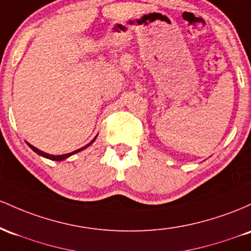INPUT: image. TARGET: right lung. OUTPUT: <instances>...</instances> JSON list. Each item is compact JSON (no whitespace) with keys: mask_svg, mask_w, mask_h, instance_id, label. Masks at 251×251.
<instances>
[{"mask_svg":"<svg viewBox=\"0 0 251 251\" xmlns=\"http://www.w3.org/2000/svg\"><path fill=\"white\" fill-rule=\"evenodd\" d=\"M96 139V137H95ZM95 139L91 141V142L90 143H88V145L86 146H84L83 148H79V149H77V151H72V153H69V154H64V155H50V154H47V153H44V151H41L40 149H38V148H35L34 146H32L30 145V143H27L28 146H29L30 148L33 149V151H35L36 154H39V155H41V156H44V157H47V159H50V160H55V161H61V160H64V159H66V157H69V156H71V155H73V154H75V153H78V151H83V149H85L86 147H89L90 145H91L92 142H94L95 141Z\"/></svg>","mask_w":251,"mask_h":251,"instance_id":"1","label":"right lung"}]
</instances>
